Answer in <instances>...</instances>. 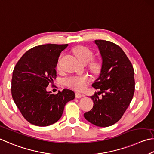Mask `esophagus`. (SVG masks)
Instances as JSON below:
<instances>
[{
  "label": "esophagus",
  "instance_id": "esophagus-1",
  "mask_svg": "<svg viewBox=\"0 0 154 154\" xmlns=\"http://www.w3.org/2000/svg\"><path fill=\"white\" fill-rule=\"evenodd\" d=\"M82 97H83V95H81V94L79 93H75V98L80 99V98H81Z\"/></svg>",
  "mask_w": 154,
  "mask_h": 154
}]
</instances>
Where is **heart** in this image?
Masks as SVG:
<instances>
[{
  "mask_svg": "<svg viewBox=\"0 0 154 154\" xmlns=\"http://www.w3.org/2000/svg\"><path fill=\"white\" fill-rule=\"evenodd\" d=\"M73 53L78 60L82 64L88 63L93 57V51L83 46L75 47L73 49ZM100 67L101 64L99 61H93L91 64V69L93 72H98ZM57 68L58 69H59L58 63L57 65ZM88 81H89V78L87 75H74V76L67 78L65 80V83L69 88L80 91L85 89Z\"/></svg>",
  "mask_w": 154,
  "mask_h": 154,
  "instance_id": "1",
  "label": "heart"
}]
</instances>
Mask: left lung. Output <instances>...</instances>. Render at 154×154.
I'll return each mask as SVG.
<instances>
[{
	"label": "left lung",
	"mask_w": 154,
	"mask_h": 154,
	"mask_svg": "<svg viewBox=\"0 0 154 154\" xmlns=\"http://www.w3.org/2000/svg\"><path fill=\"white\" fill-rule=\"evenodd\" d=\"M94 42L101 54L102 65L92 86L105 94L101 99L97 93L91 97L93 107L84 116L94 125L107 127L116 123L131 103L134 92V69L119 46L103 40Z\"/></svg>",
	"instance_id": "1"
}]
</instances>
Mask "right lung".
<instances>
[{
	"instance_id": "right-lung-1",
	"label": "right lung",
	"mask_w": 154,
	"mask_h": 154,
	"mask_svg": "<svg viewBox=\"0 0 154 154\" xmlns=\"http://www.w3.org/2000/svg\"><path fill=\"white\" fill-rule=\"evenodd\" d=\"M68 45L47 44L23 54L13 72L11 95L25 119L32 125L47 126L60 119L67 102L75 98L69 89L56 95L46 88L56 79L59 57Z\"/></svg>"
}]
</instances>
